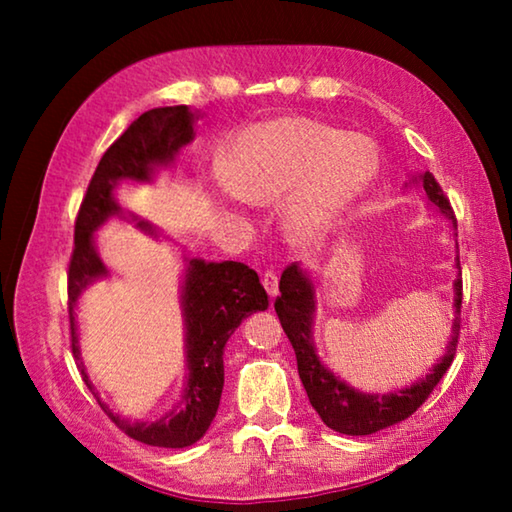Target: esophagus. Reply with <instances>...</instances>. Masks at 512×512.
Here are the masks:
<instances>
[{
	"instance_id": "esophagus-1",
	"label": "esophagus",
	"mask_w": 512,
	"mask_h": 512,
	"mask_svg": "<svg viewBox=\"0 0 512 512\" xmlns=\"http://www.w3.org/2000/svg\"><path fill=\"white\" fill-rule=\"evenodd\" d=\"M262 284H264V289H266V293H268V296H271V298H275L277 293H280V291H277V275H275L273 271H266V273L262 275Z\"/></svg>"
}]
</instances>
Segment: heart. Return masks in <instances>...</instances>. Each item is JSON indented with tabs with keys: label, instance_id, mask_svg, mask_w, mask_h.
<instances>
[{
	"label": "heart",
	"instance_id": "obj_1",
	"mask_svg": "<svg viewBox=\"0 0 512 512\" xmlns=\"http://www.w3.org/2000/svg\"><path fill=\"white\" fill-rule=\"evenodd\" d=\"M379 173L370 137L305 117L246 126L228 142L219 176L228 192L250 205L284 198L282 225L305 246L325 241ZM223 216H237L221 205Z\"/></svg>",
	"mask_w": 512,
	"mask_h": 512
}]
</instances>
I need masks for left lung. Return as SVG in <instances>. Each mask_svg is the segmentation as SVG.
<instances>
[{"label": "left lung", "mask_w": 512, "mask_h": 512, "mask_svg": "<svg viewBox=\"0 0 512 512\" xmlns=\"http://www.w3.org/2000/svg\"><path fill=\"white\" fill-rule=\"evenodd\" d=\"M420 185L427 196V205L438 207V212L452 223L456 237V216L452 205L443 194V189L436 183V178L429 171L415 173V176L404 183V187ZM458 246V244H456ZM458 275L454 280V323L452 336L445 348L443 359L429 370V375L413 381L411 386L397 388L391 393H363L352 388L348 381L329 370L318 354V345L314 339V318H316V280L311 271L300 264H291L280 277V293L275 300V311L280 318L282 329L287 332L289 341L296 350L298 359V375L305 386L307 397L316 413L320 415L329 429L345 433V436H370L379 429L393 427V424L409 418L411 413L418 411V406L427 400L429 393L452 366L458 329H461V298H463V282H461V264L456 257Z\"/></svg>", "instance_id": "8db88e82"}]
</instances>
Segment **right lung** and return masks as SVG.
<instances>
[{
    "label": "right lung",
    "instance_id": "1",
    "mask_svg": "<svg viewBox=\"0 0 512 512\" xmlns=\"http://www.w3.org/2000/svg\"><path fill=\"white\" fill-rule=\"evenodd\" d=\"M201 112L189 106H167L146 110L124 135L103 153L97 171L83 198L74 228V255L69 264V329L72 352L79 361L85 386L97 397L108 418L128 436L144 445L183 449L205 436L219 409L223 393V350L232 332L253 311L268 307V296L259 277L241 262H205L201 257L185 259L180 275V314L185 329V388L171 411L158 420H131L112 411L94 391L88 370L81 359L79 323L76 309L85 291L94 282L106 280L110 268L103 262L97 246V232L110 219L135 223L144 235L167 239L151 221L128 212L117 201V187L124 183L151 185L160 171H169L183 146L194 140V126Z\"/></svg>",
    "mask_w": 512,
    "mask_h": 512
}]
</instances>
